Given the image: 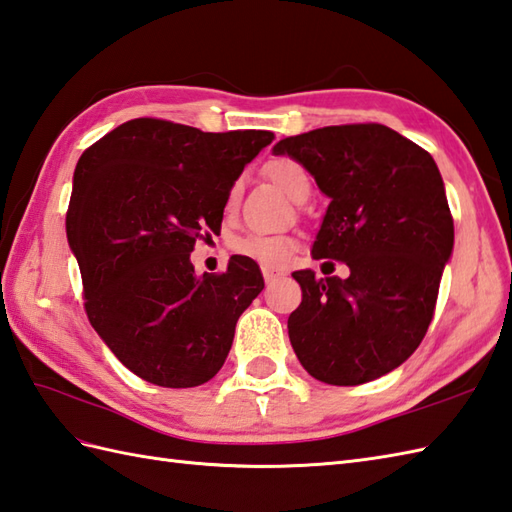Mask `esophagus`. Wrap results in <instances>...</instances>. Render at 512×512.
Wrapping results in <instances>:
<instances>
[{"instance_id": "1", "label": "esophagus", "mask_w": 512, "mask_h": 512, "mask_svg": "<svg viewBox=\"0 0 512 512\" xmlns=\"http://www.w3.org/2000/svg\"><path fill=\"white\" fill-rule=\"evenodd\" d=\"M261 275H264V281H266V283H272V281L281 279V277H283V272H279V270H272V268H261Z\"/></svg>"}]
</instances>
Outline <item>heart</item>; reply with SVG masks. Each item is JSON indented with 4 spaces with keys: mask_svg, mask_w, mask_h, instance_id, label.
Listing matches in <instances>:
<instances>
[{
    "mask_svg": "<svg viewBox=\"0 0 512 512\" xmlns=\"http://www.w3.org/2000/svg\"><path fill=\"white\" fill-rule=\"evenodd\" d=\"M268 174L281 192L296 202H299V198L307 192V189H312L310 176H307L305 168L292 159H279L275 163H270ZM235 194H237V185L231 189L229 198L233 200ZM231 248L237 255L253 259L264 268H283L292 259L296 242L290 235L248 233L244 237H237Z\"/></svg>",
    "mask_w": 512,
    "mask_h": 512,
    "instance_id": "heart-1",
    "label": "heart"
}]
</instances>
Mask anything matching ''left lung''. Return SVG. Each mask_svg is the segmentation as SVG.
Instances as JSON below:
<instances>
[{"label": "left lung", "mask_w": 512, "mask_h": 512, "mask_svg": "<svg viewBox=\"0 0 512 512\" xmlns=\"http://www.w3.org/2000/svg\"><path fill=\"white\" fill-rule=\"evenodd\" d=\"M272 154L301 163L329 198L312 257L349 268L347 279L292 272L303 290L288 318L296 358L331 386L395 371L430 327L454 251V220L432 154L382 124L310 130L281 139Z\"/></svg>", "instance_id": "1"}]
</instances>
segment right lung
<instances>
[{"label": "right lung", "mask_w": 512, "mask_h": 512, "mask_svg": "<svg viewBox=\"0 0 512 512\" xmlns=\"http://www.w3.org/2000/svg\"><path fill=\"white\" fill-rule=\"evenodd\" d=\"M275 135L202 133L130 120L82 152L67 211L85 310L128 371L163 388H194L231 351L237 318L264 290L253 259L196 275L189 253L218 233L231 187Z\"/></svg>", "instance_id": "right-lung-1"}]
</instances>
